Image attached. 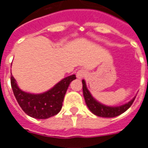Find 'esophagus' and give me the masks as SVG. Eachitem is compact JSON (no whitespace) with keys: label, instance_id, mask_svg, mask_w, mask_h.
Segmentation results:
<instances>
[{"label":"esophagus","instance_id":"1","mask_svg":"<svg viewBox=\"0 0 148 148\" xmlns=\"http://www.w3.org/2000/svg\"><path fill=\"white\" fill-rule=\"evenodd\" d=\"M86 75V71H85V70H79V71H77V72L76 73V77L78 79H82V78H83Z\"/></svg>","mask_w":148,"mask_h":148}]
</instances>
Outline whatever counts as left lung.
Wrapping results in <instances>:
<instances>
[{
    "instance_id": "1",
    "label": "left lung",
    "mask_w": 148,
    "mask_h": 148,
    "mask_svg": "<svg viewBox=\"0 0 148 148\" xmlns=\"http://www.w3.org/2000/svg\"><path fill=\"white\" fill-rule=\"evenodd\" d=\"M82 89H83V95L87 107L93 114L101 116V117H115L127 110L132 105L136 97L128 102L120 106H108L103 105L98 101H97L90 93L86 86V81L82 80Z\"/></svg>"
}]
</instances>
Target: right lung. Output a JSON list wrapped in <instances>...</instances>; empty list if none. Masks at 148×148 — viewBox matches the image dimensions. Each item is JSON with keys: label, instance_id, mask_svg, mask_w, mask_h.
Wrapping results in <instances>:
<instances>
[{"label": "right lung", "instance_id": "add662e5", "mask_svg": "<svg viewBox=\"0 0 148 148\" xmlns=\"http://www.w3.org/2000/svg\"><path fill=\"white\" fill-rule=\"evenodd\" d=\"M74 79H76L75 74L64 77L51 89L42 93L23 91L19 88L12 75H11V86L18 104L26 114L36 119H47L60 112L66 90L70 83Z\"/></svg>", "mask_w": 148, "mask_h": 148}]
</instances>
